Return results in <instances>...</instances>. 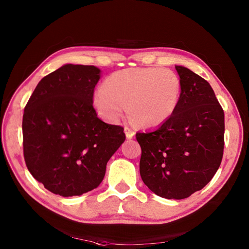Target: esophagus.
<instances>
[{
    "label": "esophagus",
    "instance_id": "esophagus-1",
    "mask_svg": "<svg viewBox=\"0 0 249 249\" xmlns=\"http://www.w3.org/2000/svg\"><path fill=\"white\" fill-rule=\"evenodd\" d=\"M124 131H125L126 137H127L128 139H131V138L134 136V134H135V132L133 131V130H132L131 128H129L128 126H125V128H124Z\"/></svg>",
    "mask_w": 249,
    "mask_h": 249
}]
</instances>
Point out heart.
Instances as JSON below:
<instances>
[{
  "instance_id": "b5f03b06",
  "label": "heart",
  "mask_w": 249,
  "mask_h": 249,
  "mask_svg": "<svg viewBox=\"0 0 249 249\" xmlns=\"http://www.w3.org/2000/svg\"><path fill=\"white\" fill-rule=\"evenodd\" d=\"M181 85L167 69L132 68L110 74L94 95V107L109 122L116 123L129 110L134 121L145 127L163 124L176 112Z\"/></svg>"
}]
</instances>
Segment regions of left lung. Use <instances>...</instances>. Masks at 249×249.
<instances>
[{
	"label": "left lung",
	"mask_w": 249,
	"mask_h": 249,
	"mask_svg": "<svg viewBox=\"0 0 249 249\" xmlns=\"http://www.w3.org/2000/svg\"><path fill=\"white\" fill-rule=\"evenodd\" d=\"M181 85L178 106L154 131L138 132L140 176L166 199H186L215 176L224 150V111L213 89L191 70L176 65Z\"/></svg>",
	"instance_id": "left-lung-1"
}]
</instances>
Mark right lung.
<instances>
[{"instance_id":"obj_1","label":"right lung","mask_w":249,"mask_h":249,"mask_svg":"<svg viewBox=\"0 0 249 249\" xmlns=\"http://www.w3.org/2000/svg\"><path fill=\"white\" fill-rule=\"evenodd\" d=\"M101 71L65 64L44 76L23 115V152L28 171L62 197L96 189L111 156L125 141L124 128L103 122L93 106Z\"/></svg>"}]
</instances>
